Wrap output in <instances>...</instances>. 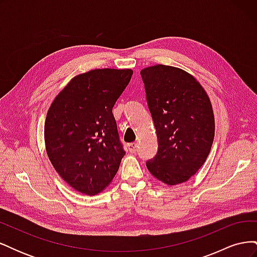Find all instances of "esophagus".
Masks as SVG:
<instances>
[{
  "label": "esophagus",
  "mask_w": 257,
  "mask_h": 257,
  "mask_svg": "<svg viewBox=\"0 0 257 257\" xmlns=\"http://www.w3.org/2000/svg\"><path fill=\"white\" fill-rule=\"evenodd\" d=\"M128 150L132 153H135L137 150V143H132L128 145Z\"/></svg>",
  "instance_id": "34e87169"
}]
</instances>
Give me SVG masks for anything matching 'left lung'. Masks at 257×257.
Masks as SVG:
<instances>
[{"mask_svg": "<svg viewBox=\"0 0 257 257\" xmlns=\"http://www.w3.org/2000/svg\"><path fill=\"white\" fill-rule=\"evenodd\" d=\"M141 75L159 144L147 168L168 185L185 182L211 150V103L200 83L180 68L159 64L142 69Z\"/></svg>", "mask_w": 257, "mask_h": 257, "instance_id": "8db88e82", "label": "left lung"}]
</instances>
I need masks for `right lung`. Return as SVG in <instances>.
<instances>
[{
  "label": "right lung",
  "mask_w": 257,
  "mask_h": 257,
  "mask_svg": "<svg viewBox=\"0 0 257 257\" xmlns=\"http://www.w3.org/2000/svg\"><path fill=\"white\" fill-rule=\"evenodd\" d=\"M132 69H93L74 77L54 98L45 144L57 173L73 189L96 195L111 182L125 154L112 107Z\"/></svg>",
  "instance_id": "obj_1"
}]
</instances>
